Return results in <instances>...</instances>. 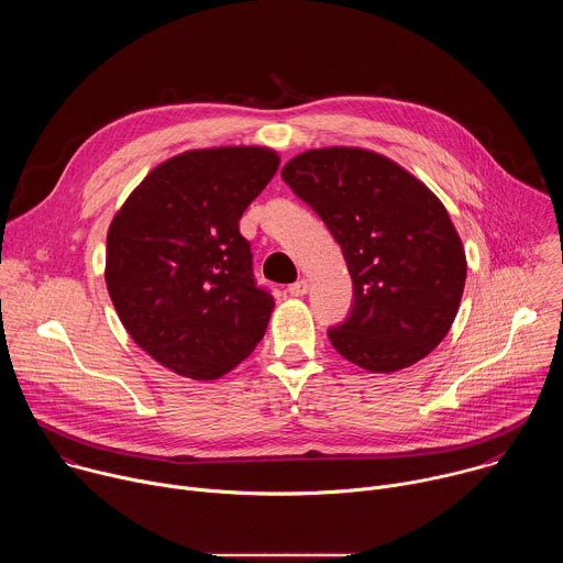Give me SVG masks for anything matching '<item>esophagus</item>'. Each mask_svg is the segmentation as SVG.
Returning a JSON list of instances; mask_svg holds the SVG:
<instances>
[{
	"mask_svg": "<svg viewBox=\"0 0 563 563\" xmlns=\"http://www.w3.org/2000/svg\"><path fill=\"white\" fill-rule=\"evenodd\" d=\"M307 289H309V283H307L305 278L296 280V283H291V285L287 287V291H289L291 296H305V294H307Z\"/></svg>",
	"mask_w": 563,
	"mask_h": 563,
	"instance_id": "34e87169",
	"label": "esophagus"
}]
</instances>
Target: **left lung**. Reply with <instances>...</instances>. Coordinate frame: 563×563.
Listing matches in <instances>:
<instances>
[{
	"label": "left lung",
	"instance_id": "obj_1",
	"mask_svg": "<svg viewBox=\"0 0 563 563\" xmlns=\"http://www.w3.org/2000/svg\"><path fill=\"white\" fill-rule=\"evenodd\" d=\"M280 176L328 224L352 276V311L328 332L334 350L385 374L426 358L454 323L467 269L441 200L389 157L354 146L305 151Z\"/></svg>",
	"mask_w": 563,
	"mask_h": 563
}]
</instances>
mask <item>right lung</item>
I'll return each mask as SVG.
<instances>
[{"label": "right lung", "mask_w": 563, "mask_h": 563, "mask_svg": "<svg viewBox=\"0 0 563 563\" xmlns=\"http://www.w3.org/2000/svg\"><path fill=\"white\" fill-rule=\"evenodd\" d=\"M278 165L263 146L187 151L155 167L115 213L109 296L131 339L159 365L211 380L265 336L274 298L256 285L238 222Z\"/></svg>", "instance_id": "obj_1"}]
</instances>
